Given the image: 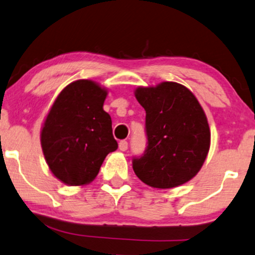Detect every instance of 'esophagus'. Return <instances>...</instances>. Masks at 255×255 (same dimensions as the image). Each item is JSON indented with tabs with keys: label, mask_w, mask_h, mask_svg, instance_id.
Wrapping results in <instances>:
<instances>
[{
	"label": "esophagus",
	"mask_w": 255,
	"mask_h": 255,
	"mask_svg": "<svg viewBox=\"0 0 255 255\" xmlns=\"http://www.w3.org/2000/svg\"><path fill=\"white\" fill-rule=\"evenodd\" d=\"M119 149L121 150V151H126V150L128 149V142L127 141H120Z\"/></svg>",
	"instance_id": "obj_1"
}]
</instances>
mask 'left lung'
<instances>
[{
  "instance_id": "1",
  "label": "left lung",
  "mask_w": 255,
  "mask_h": 255,
  "mask_svg": "<svg viewBox=\"0 0 255 255\" xmlns=\"http://www.w3.org/2000/svg\"><path fill=\"white\" fill-rule=\"evenodd\" d=\"M135 97L145 110L148 145L132 158V170L153 188H173L194 178L210 148V129L196 97L184 85L163 82L139 87Z\"/></svg>"
}]
</instances>
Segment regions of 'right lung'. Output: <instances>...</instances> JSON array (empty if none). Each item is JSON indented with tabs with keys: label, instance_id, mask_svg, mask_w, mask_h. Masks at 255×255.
I'll use <instances>...</instances> for the list:
<instances>
[{
	"label": "right lung",
	"instance_id": "1",
	"mask_svg": "<svg viewBox=\"0 0 255 255\" xmlns=\"http://www.w3.org/2000/svg\"><path fill=\"white\" fill-rule=\"evenodd\" d=\"M107 90L90 80L67 85L57 96L40 132L41 148L52 173L69 186L97 177L110 152L118 149L112 120L104 111Z\"/></svg>",
	"mask_w": 255,
	"mask_h": 255
}]
</instances>
